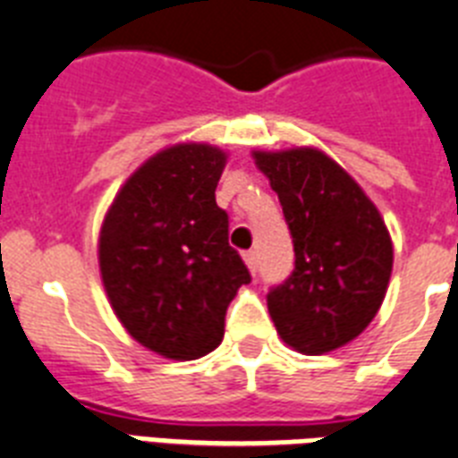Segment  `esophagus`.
Returning a JSON list of instances; mask_svg holds the SVG:
<instances>
[{"mask_svg":"<svg viewBox=\"0 0 458 458\" xmlns=\"http://www.w3.org/2000/svg\"><path fill=\"white\" fill-rule=\"evenodd\" d=\"M244 263L251 273H256V267H259V254L256 251H244Z\"/></svg>","mask_w":458,"mask_h":458,"instance_id":"34e87169","label":"esophagus"}]
</instances>
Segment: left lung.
I'll return each mask as SVG.
<instances>
[{
    "label": "left lung",
    "mask_w": 458,
    "mask_h": 458,
    "mask_svg": "<svg viewBox=\"0 0 458 458\" xmlns=\"http://www.w3.org/2000/svg\"><path fill=\"white\" fill-rule=\"evenodd\" d=\"M293 242V273L267 292L275 329L303 355L336 351L367 329L386 299L393 242L369 197L315 148L254 152Z\"/></svg>",
    "instance_id": "8db88e82"
}]
</instances>
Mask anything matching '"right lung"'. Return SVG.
I'll use <instances>...</instances> for the list:
<instances>
[{
    "instance_id": "obj_1",
    "label": "right lung",
    "mask_w": 458,
    "mask_h": 458,
    "mask_svg": "<svg viewBox=\"0 0 458 458\" xmlns=\"http://www.w3.org/2000/svg\"><path fill=\"white\" fill-rule=\"evenodd\" d=\"M225 162L214 145H171L126 178L100 225L107 301L126 332L162 358L218 348L230 301L251 282L216 204Z\"/></svg>"
}]
</instances>
